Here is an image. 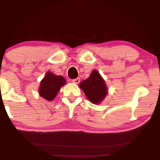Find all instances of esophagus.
Masks as SVG:
<instances>
[{"instance_id":"esophagus-1","label":"esophagus","mask_w":160,"mask_h":160,"mask_svg":"<svg viewBox=\"0 0 160 160\" xmlns=\"http://www.w3.org/2000/svg\"><path fill=\"white\" fill-rule=\"evenodd\" d=\"M72 82H73V83H75V84H78V83L80 82V79H79V78H75V79L72 80Z\"/></svg>"}]
</instances>
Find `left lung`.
<instances>
[{"label":"left lung","instance_id":"left-lung-1","mask_svg":"<svg viewBox=\"0 0 160 160\" xmlns=\"http://www.w3.org/2000/svg\"><path fill=\"white\" fill-rule=\"evenodd\" d=\"M79 87L89 101L94 104L101 102L108 94L106 82L96 70L92 71L89 78L80 83Z\"/></svg>","mask_w":160,"mask_h":160}]
</instances>
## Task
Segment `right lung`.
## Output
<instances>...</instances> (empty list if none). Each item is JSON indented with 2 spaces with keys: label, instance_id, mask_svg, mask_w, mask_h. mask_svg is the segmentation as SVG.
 Wrapping results in <instances>:
<instances>
[{
  "label": "right lung",
  "instance_id": "add662e5",
  "mask_svg": "<svg viewBox=\"0 0 160 160\" xmlns=\"http://www.w3.org/2000/svg\"><path fill=\"white\" fill-rule=\"evenodd\" d=\"M66 81L61 76L54 75L52 72H47L41 80L39 87V95L48 101L54 100L61 87L65 84Z\"/></svg>",
  "mask_w": 160,
  "mask_h": 160
}]
</instances>
